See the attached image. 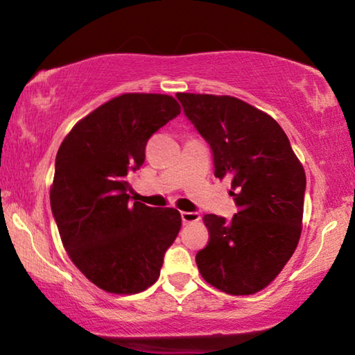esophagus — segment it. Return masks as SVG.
Here are the masks:
<instances>
[{
  "mask_svg": "<svg viewBox=\"0 0 355 355\" xmlns=\"http://www.w3.org/2000/svg\"><path fill=\"white\" fill-rule=\"evenodd\" d=\"M182 220L183 224H192V222L200 220V213L197 211H182Z\"/></svg>",
  "mask_w": 355,
  "mask_h": 355,
  "instance_id": "1",
  "label": "esophagus"
}]
</instances>
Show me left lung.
Returning <instances> with one entry per match:
<instances>
[{
    "mask_svg": "<svg viewBox=\"0 0 355 355\" xmlns=\"http://www.w3.org/2000/svg\"><path fill=\"white\" fill-rule=\"evenodd\" d=\"M186 117L213 152L214 175L232 180L238 213L205 214L209 241L197 268L233 296L263 290L277 277L302 232L305 172L285 131L266 112L228 95L177 94Z\"/></svg>",
    "mask_w": 355,
    "mask_h": 355,
    "instance_id": "8db88e82",
    "label": "left lung"
}]
</instances>
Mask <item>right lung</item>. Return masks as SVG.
I'll use <instances>...</instances> for the list:
<instances>
[{
  "label": "right lung",
  "mask_w": 355,
  "mask_h": 355,
  "mask_svg": "<svg viewBox=\"0 0 355 355\" xmlns=\"http://www.w3.org/2000/svg\"><path fill=\"white\" fill-rule=\"evenodd\" d=\"M178 114L171 95H119L81 119L58 150L50 202L59 235L75 266L107 293L152 286L182 228L175 208L128 194L150 136Z\"/></svg>",
  "instance_id": "1"
}]
</instances>
